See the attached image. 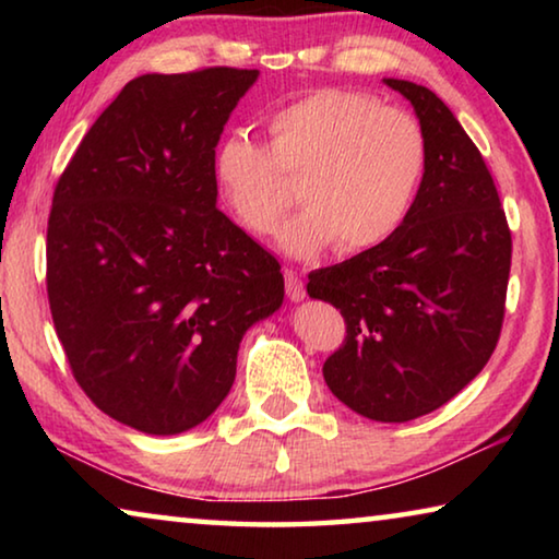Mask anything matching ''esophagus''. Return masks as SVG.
<instances>
[{
	"instance_id": "1",
	"label": "esophagus",
	"mask_w": 559,
	"mask_h": 559,
	"mask_svg": "<svg viewBox=\"0 0 559 559\" xmlns=\"http://www.w3.org/2000/svg\"><path fill=\"white\" fill-rule=\"evenodd\" d=\"M286 293L293 302H300L306 298V283H302L296 271H286Z\"/></svg>"
}]
</instances>
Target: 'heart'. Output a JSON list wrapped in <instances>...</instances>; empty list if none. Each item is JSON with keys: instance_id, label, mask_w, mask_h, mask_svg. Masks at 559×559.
<instances>
[{"instance_id": "1", "label": "heart", "mask_w": 559, "mask_h": 559, "mask_svg": "<svg viewBox=\"0 0 559 559\" xmlns=\"http://www.w3.org/2000/svg\"><path fill=\"white\" fill-rule=\"evenodd\" d=\"M266 132V145L226 132L212 153L219 202L246 231L276 229L293 204L288 179L300 182L306 204L278 236L288 257H316L333 243L340 253L372 251L402 229L429 157L412 112L325 88L271 112Z\"/></svg>"}]
</instances>
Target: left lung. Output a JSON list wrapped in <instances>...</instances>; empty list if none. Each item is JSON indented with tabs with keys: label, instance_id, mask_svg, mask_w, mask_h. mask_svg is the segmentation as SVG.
<instances>
[{
	"label": "left lung",
	"instance_id": "obj_1",
	"mask_svg": "<svg viewBox=\"0 0 559 559\" xmlns=\"http://www.w3.org/2000/svg\"><path fill=\"white\" fill-rule=\"evenodd\" d=\"M427 135V173L390 241L308 276L333 302L345 343L323 377L340 402L374 421H409L456 396L498 345L510 276V229L478 147L427 86L384 79Z\"/></svg>",
	"mask_w": 559,
	"mask_h": 559
}]
</instances>
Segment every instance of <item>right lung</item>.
Returning <instances> with one entry per match:
<instances>
[{
    "mask_svg": "<svg viewBox=\"0 0 559 559\" xmlns=\"http://www.w3.org/2000/svg\"><path fill=\"white\" fill-rule=\"evenodd\" d=\"M253 69L145 73L100 112L53 189L46 290L91 402L143 433L202 424L246 330L283 302L278 261L216 210L212 153Z\"/></svg>",
    "mask_w": 559,
    "mask_h": 559,
    "instance_id": "right-lung-1",
    "label": "right lung"
}]
</instances>
